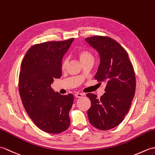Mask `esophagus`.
Returning <instances> with one entry per match:
<instances>
[{
    "instance_id": "34e87169",
    "label": "esophagus",
    "mask_w": 155,
    "mask_h": 155,
    "mask_svg": "<svg viewBox=\"0 0 155 155\" xmlns=\"http://www.w3.org/2000/svg\"><path fill=\"white\" fill-rule=\"evenodd\" d=\"M74 96H75V97H77V98H81V97H83V94H82V93H75V94H74Z\"/></svg>"
}]
</instances>
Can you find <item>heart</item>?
<instances>
[{"label":"heart","instance_id":"b5f03b06","mask_svg":"<svg viewBox=\"0 0 155 155\" xmlns=\"http://www.w3.org/2000/svg\"><path fill=\"white\" fill-rule=\"evenodd\" d=\"M77 56L79 58L81 61L82 62V63L84 62H86L87 61H94V55L92 52L87 50V49H83V50H81L77 52ZM68 64V58H65L62 61L61 63V68L62 70L63 69H65V68L67 67V65Z\"/></svg>","mask_w":155,"mask_h":155}]
</instances>
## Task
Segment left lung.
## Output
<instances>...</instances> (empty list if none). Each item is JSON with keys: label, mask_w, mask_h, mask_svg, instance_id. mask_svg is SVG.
<instances>
[{"label": "left lung", "mask_w": 155, "mask_h": 155, "mask_svg": "<svg viewBox=\"0 0 155 155\" xmlns=\"http://www.w3.org/2000/svg\"><path fill=\"white\" fill-rule=\"evenodd\" d=\"M85 40L100 54L94 79L106 83L105 93L100 98L87 94L91 102L88 120L98 129L110 130L120 124L129 111L136 89L134 70L127 52L114 39L95 35Z\"/></svg>", "instance_id": "1"}]
</instances>
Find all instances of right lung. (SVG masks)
<instances>
[{"label":"right lung","instance_id":"1","mask_svg":"<svg viewBox=\"0 0 155 155\" xmlns=\"http://www.w3.org/2000/svg\"><path fill=\"white\" fill-rule=\"evenodd\" d=\"M73 40L36 44L21 63L18 89L22 104L35 124L48 133H61L70 126L73 94L55 93L51 84L61 78L62 58Z\"/></svg>","mask_w":155,"mask_h":155}]
</instances>
